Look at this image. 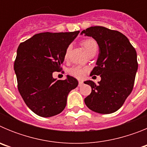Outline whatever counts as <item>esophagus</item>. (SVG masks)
Wrapping results in <instances>:
<instances>
[{
	"instance_id": "1",
	"label": "esophagus",
	"mask_w": 147,
	"mask_h": 147,
	"mask_svg": "<svg viewBox=\"0 0 147 147\" xmlns=\"http://www.w3.org/2000/svg\"><path fill=\"white\" fill-rule=\"evenodd\" d=\"M82 85H83V82L82 81V80H80V81H79V86L81 87Z\"/></svg>"
}]
</instances>
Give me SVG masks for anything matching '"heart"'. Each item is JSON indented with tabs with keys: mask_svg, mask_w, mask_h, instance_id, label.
<instances>
[{
	"mask_svg": "<svg viewBox=\"0 0 147 147\" xmlns=\"http://www.w3.org/2000/svg\"><path fill=\"white\" fill-rule=\"evenodd\" d=\"M81 45H82V47L84 48L85 51H86V53L88 54H89L90 53L93 51L95 50H97V43L93 39H85V40H82L81 42ZM70 50H71V46H68V47L66 49L65 52L64 54V59H66L68 57V54L70 52ZM86 69L83 68V67H79V66H76V67H73L72 68H71L69 71L70 74H71L72 76H75V77L78 78V79H82L85 76V74H86Z\"/></svg>",
	"mask_w": 147,
	"mask_h": 147,
	"instance_id": "b5f03b06",
	"label": "heart"
}]
</instances>
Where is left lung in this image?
<instances>
[{
  "instance_id": "obj_1",
  "label": "left lung",
  "mask_w": 147,
  "mask_h": 147,
  "mask_svg": "<svg viewBox=\"0 0 147 147\" xmlns=\"http://www.w3.org/2000/svg\"><path fill=\"white\" fill-rule=\"evenodd\" d=\"M83 34L98 43L99 54L90 76H101L97 85L90 80L84 82L92 89L85 103L98 113H113L121 108L132 92L138 71L137 53L128 38L118 31L92 26L83 30Z\"/></svg>"
}]
</instances>
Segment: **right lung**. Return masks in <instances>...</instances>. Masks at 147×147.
<instances>
[{
	"label": "right lung",
	"instance_id": "right-lung-1",
	"mask_svg": "<svg viewBox=\"0 0 147 147\" xmlns=\"http://www.w3.org/2000/svg\"><path fill=\"white\" fill-rule=\"evenodd\" d=\"M79 33L37 34L18 46L14 64L18 90L28 108L39 116L60 113L68 93L77 87L74 77L67 75L65 80H57L53 73L61 71L66 49Z\"/></svg>",
	"mask_w": 147,
	"mask_h": 147
}]
</instances>
